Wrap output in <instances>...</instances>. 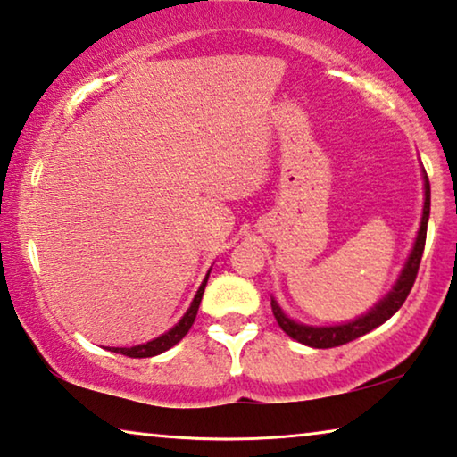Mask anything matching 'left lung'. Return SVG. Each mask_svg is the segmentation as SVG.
<instances>
[{
	"mask_svg": "<svg viewBox=\"0 0 457 457\" xmlns=\"http://www.w3.org/2000/svg\"><path fill=\"white\" fill-rule=\"evenodd\" d=\"M423 185H425V203H423V217H421V226H419L415 244H412V250L404 262L401 274H398L396 282L393 288L382 296V299L376 303V305L368 311V313L356 317V320L347 321V323H339V325H307V323H299L288 317L285 311L280 309L277 299L272 296L270 305H272V313L274 320L280 325V329L291 336L296 342L305 344L309 347H320V350H325V347H336L347 342H353L364 336V333L372 331L388 321L398 309L403 307L404 299H407L412 285H415L417 272H419V264H421V256L425 250V237H427V221H429V209H431V187H429V179H427V172L423 170Z\"/></svg>",
	"mask_w": 457,
	"mask_h": 457,
	"instance_id": "8db88e82",
	"label": "left lung"
}]
</instances>
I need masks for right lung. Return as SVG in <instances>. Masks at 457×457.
I'll return each instance as SVG.
<instances>
[{
	"label": "right lung",
	"mask_w": 457,
	"mask_h": 457,
	"mask_svg": "<svg viewBox=\"0 0 457 457\" xmlns=\"http://www.w3.org/2000/svg\"><path fill=\"white\" fill-rule=\"evenodd\" d=\"M209 272H212V270H209ZM209 272L205 274V278H203L199 291L195 293L191 305H189V309H187V313L180 317L175 328H170L169 331H164L162 336L150 339V342H146V344L132 345V347H110V352L121 353V356H128V358H152V356H158V353H162L166 350H170L172 345H177L180 339L187 336V331L191 329L195 317H197V311H199L201 299H203V291H205Z\"/></svg>",
	"instance_id": "add662e5"
}]
</instances>
